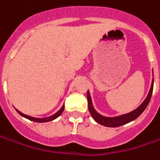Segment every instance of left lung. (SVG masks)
Returning a JSON list of instances; mask_svg holds the SVG:
<instances>
[{"mask_svg":"<svg viewBox=\"0 0 160 160\" xmlns=\"http://www.w3.org/2000/svg\"><path fill=\"white\" fill-rule=\"evenodd\" d=\"M152 90L153 80L152 82V87H151V89H150L148 96L144 100V102L142 103L137 109H135L132 112L117 117H105L101 116L100 114H98L97 112L94 110V107H93V104H92L90 94L88 92V102L89 112H90L91 116L93 117L94 120L97 122L98 123H100V124H102L103 126H107V127H118V126L123 125V124H126V123H128V122L135 120L136 118H138L144 112V110L146 108L147 105L150 102V100H151L152 94Z\"/></svg>","mask_w":160,"mask_h":160,"instance_id":"left-lung-1","label":"left lung"}]
</instances>
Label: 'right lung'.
Masks as SVG:
<instances>
[{
  "label": "right lung",
  "mask_w": 160,
  "mask_h": 160,
  "mask_svg": "<svg viewBox=\"0 0 160 160\" xmlns=\"http://www.w3.org/2000/svg\"><path fill=\"white\" fill-rule=\"evenodd\" d=\"M64 109H65V106H62V108H60V110H58V111L56 114H54V115H53V116H52V117H46V118H35V117H30V116H26V115L22 114V112L18 111V110H16V111L18 112L21 116H22V117H25V118L29 119V120H30V121L36 122H46L52 121V120H54V119H56L57 117H59V116H60V115L62 114V112L64 111Z\"/></svg>",
  "instance_id": "obj_1"
}]
</instances>
